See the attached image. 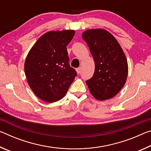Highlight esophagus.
Segmentation results:
<instances>
[{"label": "esophagus", "instance_id": "34e87169", "mask_svg": "<svg viewBox=\"0 0 151 151\" xmlns=\"http://www.w3.org/2000/svg\"><path fill=\"white\" fill-rule=\"evenodd\" d=\"M76 73H77V74H80L81 73V68L79 67V68H77L76 69Z\"/></svg>", "mask_w": 151, "mask_h": 151}]
</instances>
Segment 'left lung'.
Wrapping results in <instances>:
<instances>
[{
    "label": "left lung",
    "mask_w": 151,
    "mask_h": 151,
    "mask_svg": "<svg viewBox=\"0 0 151 151\" xmlns=\"http://www.w3.org/2000/svg\"><path fill=\"white\" fill-rule=\"evenodd\" d=\"M82 37L88 46L95 65L93 77L86 81L89 91L99 101L112 99L127 81L126 56L117 40L106 30H86Z\"/></svg>",
    "instance_id": "obj_1"
}]
</instances>
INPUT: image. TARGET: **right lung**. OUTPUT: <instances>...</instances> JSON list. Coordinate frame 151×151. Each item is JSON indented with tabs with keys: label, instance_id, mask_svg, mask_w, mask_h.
<instances>
[{
	"label": "right lung",
	"instance_id": "add662e5",
	"mask_svg": "<svg viewBox=\"0 0 151 151\" xmlns=\"http://www.w3.org/2000/svg\"><path fill=\"white\" fill-rule=\"evenodd\" d=\"M75 34L73 30L49 31L32 46L24 62L29 86L40 99L54 103L63 99L75 80L66 46Z\"/></svg>",
	"mask_w": 151,
	"mask_h": 151
}]
</instances>
